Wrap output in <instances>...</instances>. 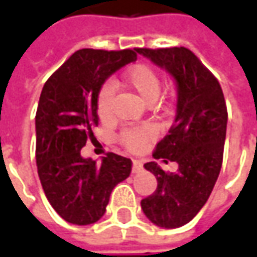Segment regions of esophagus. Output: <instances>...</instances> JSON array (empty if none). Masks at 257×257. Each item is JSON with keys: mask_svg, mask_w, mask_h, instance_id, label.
I'll return each instance as SVG.
<instances>
[{"mask_svg": "<svg viewBox=\"0 0 257 257\" xmlns=\"http://www.w3.org/2000/svg\"><path fill=\"white\" fill-rule=\"evenodd\" d=\"M143 171V165L140 161H134L132 162V173H139Z\"/></svg>", "mask_w": 257, "mask_h": 257, "instance_id": "obj_1", "label": "esophagus"}]
</instances>
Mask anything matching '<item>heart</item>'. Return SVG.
<instances>
[{"label": "heart", "mask_w": 257, "mask_h": 257, "mask_svg": "<svg viewBox=\"0 0 257 257\" xmlns=\"http://www.w3.org/2000/svg\"><path fill=\"white\" fill-rule=\"evenodd\" d=\"M123 84L126 85L131 90H134L140 100L145 101V103H153L161 92V79L158 77V74L146 64H138V66L131 68L123 77ZM111 106L112 88L110 85H106L99 92L97 103H96L97 114L101 119H107L110 117ZM154 136H156L154 129L149 125H142V126L122 131L118 136V140L121 142V145L125 149L136 153V151L142 150L149 142L154 139Z\"/></svg>", "instance_id": "1"}]
</instances>
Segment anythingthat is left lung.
I'll return each mask as SVG.
<instances>
[{
	"instance_id": "1",
	"label": "left lung",
	"mask_w": 257,
	"mask_h": 257,
	"mask_svg": "<svg viewBox=\"0 0 257 257\" xmlns=\"http://www.w3.org/2000/svg\"><path fill=\"white\" fill-rule=\"evenodd\" d=\"M136 52L165 68L176 81L175 122L153 157L178 162V172L167 173L154 161L145 164L158 186L140 205L156 226L178 228L193 220L219 178L226 140V101L219 81L187 48H136Z\"/></svg>"
}]
</instances>
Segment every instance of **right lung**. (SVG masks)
<instances>
[{"instance_id":"right-lung-1","label":"right lung","mask_w":257,"mask_h":257,"mask_svg":"<svg viewBox=\"0 0 257 257\" xmlns=\"http://www.w3.org/2000/svg\"><path fill=\"white\" fill-rule=\"evenodd\" d=\"M136 58V49H79L42 88L36 114L37 169L49 204L71 224L99 220L112 189L131 175L129 158L108 153L97 164L82 158L81 149L99 122L101 85Z\"/></svg>"}]
</instances>
